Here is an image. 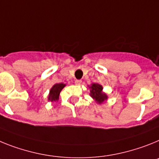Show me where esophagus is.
Segmentation results:
<instances>
[{"label": "esophagus", "instance_id": "obj_1", "mask_svg": "<svg viewBox=\"0 0 159 159\" xmlns=\"http://www.w3.org/2000/svg\"><path fill=\"white\" fill-rule=\"evenodd\" d=\"M75 84H76V85H81V80H76V81H75Z\"/></svg>", "mask_w": 159, "mask_h": 159}]
</instances>
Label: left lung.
Masks as SVG:
<instances>
[{
    "label": "left lung",
    "instance_id": "1",
    "mask_svg": "<svg viewBox=\"0 0 159 159\" xmlns=\"http://www.w3.org/2000/svg\"><path fill=\"white\" fill-rule=\"evenodd\" d=\"M90 89V96L94 99L95 102L98 104H102L104 102H106L108 98V97L102 91V85H101L98 83L91 84L90 86H89Z\"/></svg>",
    "mask_w": 159,
    "mask_h": 159
}]
</instances>
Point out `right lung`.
Masks as SVG:
<instances>
[{
  "mask_svg": "<svg viewBox=\"0 0 159 159\" xmlns=\"http://www.w3.org/2000/svg\"><path fill=\"white\" fill-rule=\"evenodd\" d=\"M65 86H66V84L64 83L55 84L53 87L51 88L50 90H49V97H48V100L52 102L58 100L61 91V89H62Z\"/></svg>",
  "mask_w": 159,
  "mask_h": 159,
  "instance_id": "obj_1",
  "label": "right lung"
}]
</instances>
